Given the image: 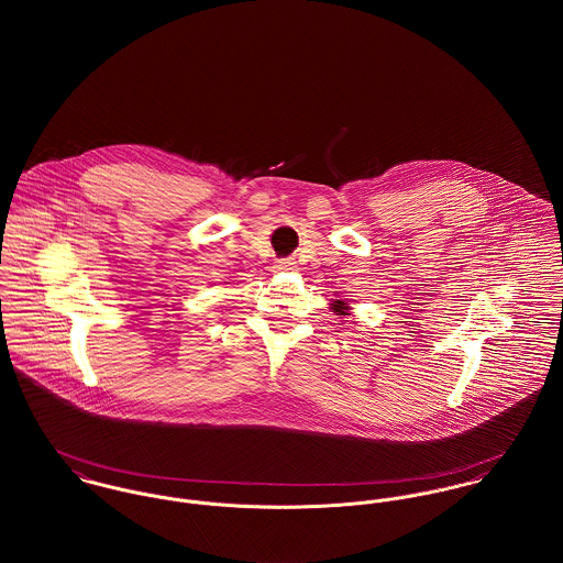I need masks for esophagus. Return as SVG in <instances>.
I'll use <instances>...</instances> for the list:
<instances>
[{
    "label": "esophagus",
    "mask_w": 563,
    "mask_h": 563,
    "mask_svg": "<svg viewBox=\"0 0 563 563\" xmlns=\"http://www.w3.org/2000/svg\"><path fill=\"white\" fill-rule=\"evenodd\" d=\"M295 264H297V262H295L292 257H284V260L277 262V268H279V271H292Z\"/></svg>",
    "instance_id": "34e87169"
}]
</instances>
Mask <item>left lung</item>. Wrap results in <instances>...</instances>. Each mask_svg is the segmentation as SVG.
<instances>
[{
	"mask_svg": "<svg viewBox=\"0 0 563 563\" xmlns=\"http://www.w3.org/2000/svg\"><path fill=\"white\" fill-rule=\"evenodd\" d=\"M333 310H335V312H340V314H346V312H344L346 308H344V303H342V301H335V303H333Z\"/></svg>",
	"mask_w": 563,
	"mask_h": 563,
	"instance_id": "obj_1",
	"label": "left lung"
}]
</instances>
